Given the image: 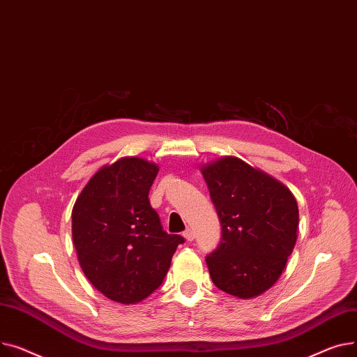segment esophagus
<instances>
[{"mask_svg": "<svg viewBox=\"0 0 357 357\" xmlns=\"http://www.w3.org/2000/svg\"><path fill=\"white\" fill-rule=\"evenodd\" d=\"M183 236L187 239V241H193L195 239V232H193V229H185L184 232H183Z\"/></svg>", "mask_w": 357, "mask_h": 357, "instance_id": "esophagus-1", "label": "esophagus"}]
</instances>
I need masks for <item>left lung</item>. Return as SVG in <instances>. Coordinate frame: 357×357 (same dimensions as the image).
<instances>
[{
	"label": "left lung",
	"mask_w": 357,
	"mask_h": 357,
	"mask_svg": "<svg viewBox=\"0 0 357 357\" xmlns=\"http://www.w3.org/2000/svg\"><path fill=\"white\" fill-rule=\"evenodd\" d=\"M222 225L219 246L206 264L213 284L252 298L281 277L297 242L298 206L289 188L236 157L202 165Z\"/></svg>",
	"instance_id": "left-lung-1"
}]
</instances>
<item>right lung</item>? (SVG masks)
Here are the masks:
<instances>
[{"mask_svg":"<svg viewBox=\"0 0 357 357\" xmlns=\"http://www.w3.org/2000/svg\"><path fill=\"white\" fill-rule=\"evenodd\" d=\"M158 165L123 157L98 170L76 199L72 236L83 274L105 297L135 304L169 272L180 235L162 230L149 200Z\"/></svg>","mask_w":357,"mask_h":357,"instance_id":"obj_1","label":"right lung"}]
</instances>
